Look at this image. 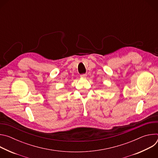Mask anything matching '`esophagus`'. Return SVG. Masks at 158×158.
<instances>
[{
    "mask_svg": "<svg viewBox=\"0 0 158 158\" xmlns=\"http://www.w3.org/2000/svg\"><path fill=\"white\" fill-rule=\"evenodd\" d=\"M80 76H81V77H82V78H85L86 76H87V74H81Z\"/></svg>",
    "mask_w": 158,
    "mask_h": 158,
    "instance_id": "obj_1",
    "label": "esophagus"
}]
</instances>
